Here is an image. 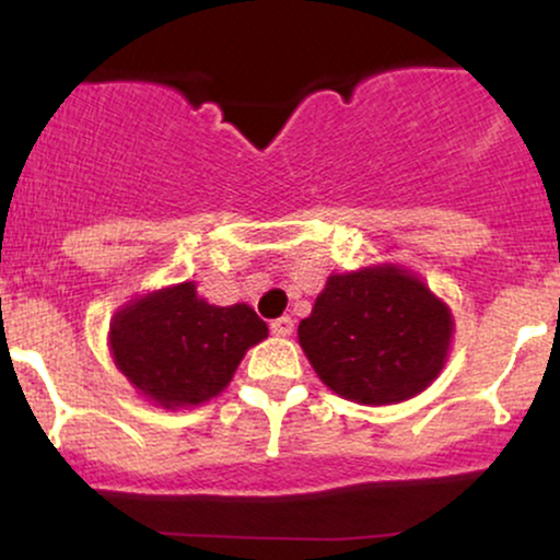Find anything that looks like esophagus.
I'll use <instances>...</instances> for the list:
<instances>
[{
  "label": "esophagus",
  "instance_id": "1",
  "mask_svg": "<svg viewBox=\"0 0 560 560\" xmlns=\"http://www.w3.org/2000/svg\"><path fill=\"white\" fill-rule=\"evenodd\" d=\"M271 331L276 334V337H289V334L294 331V320L289 316L276 318V320H271Z\"/></svg>",
  "mask_w": 560,
  "mask_h": 560
}]
</instances>
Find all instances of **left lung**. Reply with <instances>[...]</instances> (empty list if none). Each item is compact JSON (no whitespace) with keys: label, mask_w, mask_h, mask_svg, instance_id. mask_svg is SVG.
Instances as JSON below:
<instances>
[{"label":"left lung","mask_w":560,"mask_h":560,"mask_svg":"<svg viewBox=\"0 0 560 560\" xmlns=\"http://www.w3.org/2000/svg\"><path fill=\"white\" fill-rule=\"evenodd\" d=\"M455 320L416 273L378 262L331 273L298 326L320 382L361 405L410 400L445 369Z\"/></svg>","instance_id":"1"}]
</instances>
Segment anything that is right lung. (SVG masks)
Wrapping results in <instances>:
<instances>
[{
  "mask_svg": "<svg viewBox=\"0 0 560 560\" xmlns=\"http://www.w3.org/2000/svg\"><path fill=\"white\" fill-rule=\"evenodd\" d=\"M266 337V320L249 305H210L195 281H182L126 302L110 320L107 345L147 402L178 410L221 395L244 352Z\"/></svg>",
  "mask_w": 560,
  "mask_h": 560,
  "instance_id": "add662e5",
  "label": "right lung"
}]
</instances>
